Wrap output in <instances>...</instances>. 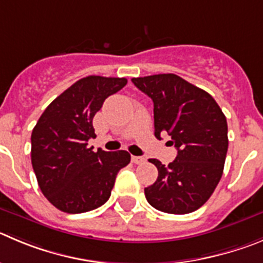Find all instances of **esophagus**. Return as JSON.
<instances>
[{"label": "esophagus", "mask_w": 263, "mask_h": 263, "mask_svg": "<svg viewBox=\"0 0 263 263\" xmlns=\"http://www.w3.org/2000/svg\"><path fill=\"white\" fill-rule=\"evenodd\" d=\"M131 159L134 163H136V165H141V163H144V162H145V158H144V157H140V156H132Z\"/></svg>", "instance_id": "1"}]
</instances>
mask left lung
Returning <instances> with one entry per match:
<instances>
[{
    "label": "left lung",
    "mask_w": 263,
    "mask_h": 263,
    "mask_svg": "<svg viewBox=\"0 0 263 263\" xmlns=\"http://www.w3.org/2000/svg\"><path fill=\"white\" fill-rule=\"evenodd\" d=\"M132 83L153 100L157 139L166 132L178 149L168 166L149 159L158 178L144 190L146 200L168 214L200 209L222 178L228 149L224 114L209 93L175 73L134 78Z\"/></svg>",
    "instance_id": "8db88e82"
}]
</instances>
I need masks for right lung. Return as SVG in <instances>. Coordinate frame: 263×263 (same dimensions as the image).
I'll list each match as a JSON object with an SVG mask.
<instances>
[{"instance_id": "obj_1", "label": "right lung", "mask_w": 263, "mask_h": 263, "mask_svg": "<svg viewBox=\"0 0 263 263\" xmlns=\"http://www.w3.org/2000/svg\"><path fill=\"white\" fill-rule=\"evenodd\" d=\"M126 84L124 78H83L46 107L32 131L31 161L39 187L61 212L79 214L104 205L117 174L131 161L126 151L88 148L96 136L93 117Z\"/></svg>"}]
</instances>
